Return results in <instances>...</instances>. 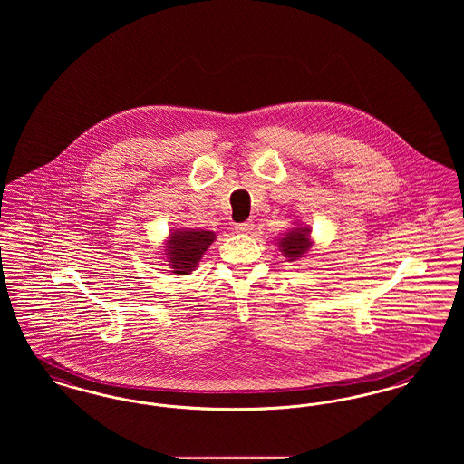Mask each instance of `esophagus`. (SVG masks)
I'll return each instance as SVG.
<instances>
[{
  "label": "esophagus",
  "mask_w": 464,
  "mask_h": 464,
  "mask_svg": "<svg viewBox=\"0 0 464 464\" xmlns=\"http://www.w3.org/2000/svg\"><path fill=\"white\" fill-rule=\"evenodd\" d=\"M253 227H255L253 221H243V223H237V225H236V230L241 232V234H249V232L253 230Z\"/></svg>",
  "instance_id": "esophagus-1"
}]
</instances>
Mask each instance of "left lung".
<instances>
[{"label": "left lung", "instance_id": "1", "mask_svg": "<svg viewBox=\"0 0 464 464\" xmlns=\"http://www.w3.org/2000/svg\"><path fill=\"white\" fill-rule=\"evenodd\" d=\"M281 251L285 253L286 258L296 260L300 256H304L307 253V249L311 247V239H309V228H292V232H288L281 243H279Z\"/></svg>", "mask_w": 464, "mask_h": 464}]
</instances>
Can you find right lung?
<instances>
[{
  "label": "right lung",
  "instance_id": "obj_1",
  "mask_svg": "<svg viewBox=\"0 0 464 464\" xmlns=\"http://www.w3.org/2000/svg\"><path fill=\"white\" fill-rule=\"evenodd\" d=\"M215 241L209 230H176L168 241V258L174 274H190L202 258L204 251Z\"/></svg>",
  "mask_w": 464,
  "mask_h": 464
}]
</instances>
